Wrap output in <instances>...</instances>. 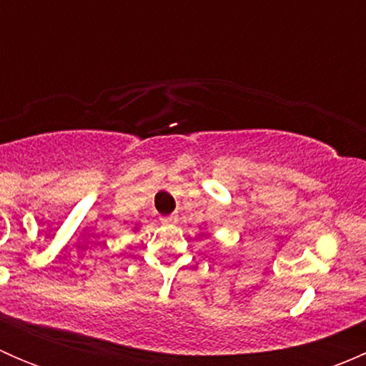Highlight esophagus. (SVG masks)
I'll return each instance as SVG.
<instances>
[{"label": "esophagus", "instance_id": "esophagus-1", "mask_svg": "<svg viewBox=\"0 0 366 366\" xmlns=\"http://www.w3.org/2000/svg\"><path fill=\"white\" fill-rule=\"evenodd\" d=\"M161 221L164 224H173L177 219H175V216H164V217H161Z\"/></svg>", "mask_w": 366, "mask_h": 366}]
</instances>
